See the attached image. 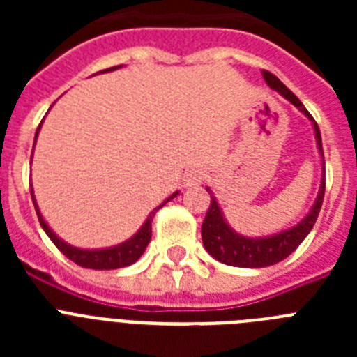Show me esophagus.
I'll use <instances>...</instances> for the list:
<instances>
[{"instance_id":"34e87169","label":"esophagus","mask_w":357,"mask_h":357,"mask_svg":"<svg viewBox=\"0 0 357 357\" xmlns=\"http://www.w3.org/2000/svg\"><path fill=\"white\" fill-rule=\"evenodd\" d=\"M202 182H204V173H202L200 169H193V172H189L188 175L184 176V188L188 189L198 188Z\"/></svg>"}]
</instances>
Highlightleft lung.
Instances as JSON below:
<instances>
[{"label":"left lung","mask_w":357,"mask_h":357,"mask_svg":"<svg viewBox=\"0 0 357 357\" xmlns=\"http://www.w3.org/2000/svg\"><path fill=\"white\" fill-rule=\"evenodd\" d=\"M263 77L270 89L282 94L288 102H291L296 109L301 110L302 114H304L309 121L313 123L314 139H317V146L321 157L320 189H318L317 200H314L313 207L309 209V213L305 214L296 225L289 227V229L286 230H280V232L272 236L248 238V236L238 234V232L227 223L216 197L211 193L209 188H206L211 193V206L206 214V220L202 223V241H204V247H206V250L213 255L214 259L220 261V263L223 264H229V266L264 268L272 266V264H277L282 259H286V257L304 241L305 236L311 232L314 222H317L318 213H320L321 209L324 193H326V162H324L321 135L317 121L313 119V116L309 114L307 109L302 105L301 100H298V98H296L295 94L275 77V75L263 71Z\"/></svg>","instance_id":"1"}]
</instances>
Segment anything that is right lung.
I'll return each instance as SVG.
<instances>
[{"label": "right lung", "mask_w": 357, "mask_h": 357, "mask_svg": "<svg viewBox=\"0 0 357 357\" xmlns=\"http://www.w3.org/2000/svg\"><path fill=\"white\" fill-rule=\"evenodd\" d=\"M121 68V66H116V68H109V69H103L100 73H109V71H114V69ZM40 130V125L36 132V141H37V135H39ZM31 193V202H33V206H36V213L37 218H39L40 227L44 229V232L48 234V238L55 243V247L62 252V254L71 259L73 263H77L78 266L82 268H93V270H116V268H123V266H130L134 264L135 261L139 259L143 252L146 250L148 243H150L151 238V220L155 216L157 211L164 206V204H168L169 200L178 195V191H175L173 195H169L166 200L157 206L155 209L151 211L148 214V218L144 220V223L141 225V229L135 232L132 238H128L127 241L119 243V245H114V247H109V248H78V247H73L69 243H66L64 239H61L59 236L55 234L52 230V227L46 223V220L43 218L40 214L39 206H37V200H36V195H33V189H30Z\"/></svg>", "instance_id": "obj_1"}]
</instances>
